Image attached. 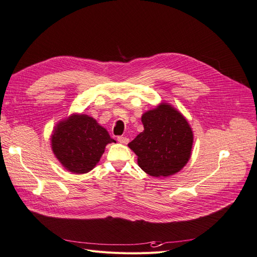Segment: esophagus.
<instances>
[{
  "instance_id": "1",
  "label": "esophagus",
  "mask_w": 257,
  "mask_h": 257,
  "mask_svg": "<svg viewBox=\"0 0 257 257\" xmlns=\"http://www.w3.org/2000/svg\"><path fill=\"white\" fill-rule=\"evenodd\" d=\"M117 141L121 144H127L129 142V139L126 137H117Z\"/></svg>"
}]
</instances>
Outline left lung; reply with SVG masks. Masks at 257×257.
<instances>
[{
    "instance_id": "8db88e82",
    "label": "left lung",
    "mask_w": 257,
    "mask_h": 257,
    "mask_svg": "<svg viewBox=\"0 0 257 257\" xmlns=\"http://www.w3.org/2000/svg\"><path fill=\"white\" fill-rule=\"evenodd\" d=\"M144 131L128 144L138 164L148 175L170 176L183 169L191 156L193 134L187 119L168 103L142 115Z\"/></svg>"
}]
</instances>
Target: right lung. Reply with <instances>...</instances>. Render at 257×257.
<instances>
[{
    "label": "right lung",
    "mask_w": 257,
    "mask_h": 257,
    "mask_svg": "<svg viewBox=\"0 0 257 257\" xmlns=\"http://www.w3.org/2000/svg\"><path fill=\"white\" fill-rule=\"evenodd\" d=\"M115 142L109 132L88 115H71L55 127L52 151L63 167L72 173L93 170L104 153L105 145Z\"/></svg>",
    "instance_id": "1"
}]
</instances>
